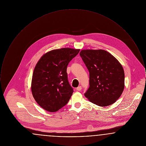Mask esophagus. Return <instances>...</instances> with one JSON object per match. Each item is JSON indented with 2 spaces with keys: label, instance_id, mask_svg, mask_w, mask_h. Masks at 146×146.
I'll list each match as a JSON object with an SVG mask.
<instances>
[{
  "label": "esophagus",
  "instance_id": "obj_1",
  "mask_svg": "<svg viewBox=\"0 0 146 146\" xmlns=\"http://www.w3.org/2000/svg\"><path fill=\"white\" fill-rule=\"evenodd\" d=\"M76 90L78 91H80L82 90V86H78V88H76Z\"/></svg>",
  "mask_w": 146,
  "mask_h": 146
}]
</instances>
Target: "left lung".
Returning a JSON list of instances; mask_svg holds the SVG:
<instances>
[{"instance_id": "left-lung-1", "label": "left lung", "mask_w": 146, "mask_h": 146, "mask_svg": "<svg viewBox=\"0 0 146 146\" xmlns=\"http://www.w3.org/2000/svg\"><path fill=\"white\" fill-rule=\"evenodd\" d=\"M80 56L89 72L90 86L85 96L99 106L113 104L120 97L125 86L121 64L104 50H82Z\"/></svg>"}]
</instances>
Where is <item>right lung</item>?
Here are the masks:
<instances>
[{
  "mask_svg": "<svg viewBox=\"0 0 146 146\" xmlns=\"http://www.w3.org/2000/svg\"><path fill=\"white\" fill-rule=\"evenodd\" d=\"M79 49H55L42 55L33 71V96L44 110L55 112L68 103L73 89L68 80L67 67Z\"/></svg>",
  "mask_w": 146,
  "mask_h": 146,
  "instance_id": "1",
  "label": "right lung"
}]
</instances>
